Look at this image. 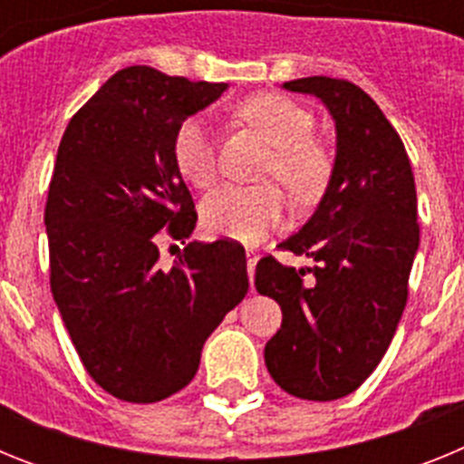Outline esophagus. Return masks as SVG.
I'll use <instances>...</instances> for the list:
<instances>
[{
  "label": "esophagus",
  "instance_id": "1",
  "mask_svg": "<svg viewBox=\"0 0 464 464\" xmlns=\"http://www.w3.org/2000/svg\"><path fill=\"white\" fill-rule=\"evenodd\" d=\"M257 260H260V256H257L256 248H246V265H248V276H251V283H253V274H256Z\"/></svg>",
  "mask_w": 464,
  "mask_h": 464
}]
</instances>
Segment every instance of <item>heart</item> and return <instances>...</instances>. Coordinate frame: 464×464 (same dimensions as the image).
Here are the masks:
<instances>
[{
	"mask_svg": "<svg viewBox=\"0 0 464 464\" xmlns=\"http://www.w3.org/2000/svg\"><path fill=\"white\" fill-rule=\"evenodd\" d=\"M239 113L274 146L265 179H278L299 202L321 195L332 162L325 146L309 137L314 116L283 94H253L239 104ZM174 162L186 181L208 188L218 176L216 143L208 122L192 116L174 134ZM283 218V192L265 186H223L204 199L202 223L211 235L237 241H257Z\"/></svg>",
	"mask_w": 464,
	"mask_h": 464,
	"instance_id": "obj_1",
	"label": "heart"
}]
</instances>
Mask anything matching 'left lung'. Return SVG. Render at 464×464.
Instances as JSON below:
<instances>
[{
    "label": "left lung",
    "instance_id": "obj_1",
    "mask_svg": "<svg viewBox=\"0 0 464 464\" xmlns=\"http://www.w3.org/2000/svg\"><path fill=\"white\" fill-rule=\"evenodd\" d=\"M283 88L323 102L337 155L314 216L278 244L315 260L309 281L272 256L257 262V293L283 311L265 362L290 395L330 401L358 391L392 342L418 251L416 183L400 134L364 90L327 76Z\"/></svg>",
    "mask_w": 464,
    "mask_h": 464
}]
</instances>
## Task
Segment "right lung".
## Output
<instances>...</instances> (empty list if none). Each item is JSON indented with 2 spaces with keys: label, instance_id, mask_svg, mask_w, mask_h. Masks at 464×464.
I'll return each mask as SVG.
<instances>
[{
  "label": "right lung",
  "instance_id": "1",
  "mask_svg": "<svg viewBox=\"0 0 464 464\" xmlns=\"http://www.w3.org/2000/svg\"><path fill=\"white\" fill-rule=\"evenodd\" d=\"M225 90L121 69L57 149L44 216L53 299L88 374L122 401L186 388L208 334L248 293L246 253L232 241H190L174 268L157 265V241L186 243L197 223L174 134Z\"/></svg>",
  "mask_w": 464,
  "mask_h": 464
}]
</instances>
